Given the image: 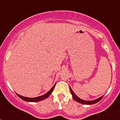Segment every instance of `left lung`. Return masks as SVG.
<instances>
[{
    "label": "left lung",
    "instance_id": "obj_1",
    "mask_svg": "<svg viewBox=\"0 0 120 120\" xmlns=\"http://www.w3.org/2000/svg\"><path fill=\"white\" fill-rule=\"evenodd\" d=\"M70 92L72 94V96H73V99L75 100V101H77V102L80 103H82V104H84V105H93V104L96 103L98 102V101H99L100 100L103 98V96H101V97H99L98 98H97V99H96V100H91V101L83 100L79 98V97L76 96V94H75V93L73 91V90H71V88L70 86Z\"/></svg>",
    "mask_w": 120,
    "mask_h": 120
}]
</instances>
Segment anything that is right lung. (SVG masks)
<instances>
[{"instance_id":"obj_1","label":"right lung","mask_w":120,"mask_h":120,"mask_svg":"<svg viewBox=\"0 0 120 120\" xmlns=\"http://www.w3.org/2000/svg\"><path fill=\"white\" fill-rule=\"evenodd\" d=\"M55 85H56V83L53 86V87L50 89V90L47 93H45V94H44V95H43V96H39V97H35V98H29V97H23V96H20V95H19V94H17V95L20 98H22V100H23L24 101H29V102H37V101H41V100H43L45 99V98H47V97H49V96L50 95L51 93H52V91H53V89L54 88H55Z\"/></svg>"}]
</instances>
